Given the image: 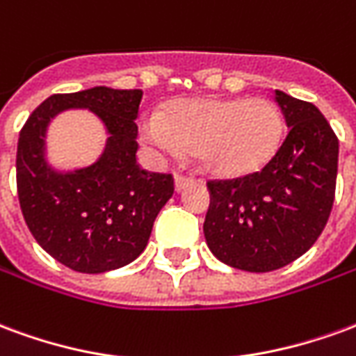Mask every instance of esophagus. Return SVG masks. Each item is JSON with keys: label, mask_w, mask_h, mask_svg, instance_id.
Instances as JSON below:
<instances>
[{"label": "esophagus", "mask_w": 356, "mask_h": 356, "mask_svg": "<svg viewBox=\"0 0 356 356\" xmlns=\"http://www.w3.org/2000/svg\"><path fill=\"white\" fill-rule=\"evenodd\" d=\"M191 185H194V179L185 177V175H177V177H175V191H177V193H183V191L188 188Z\"/></svg>", "instance_id": "obj_1"}]
</instances>
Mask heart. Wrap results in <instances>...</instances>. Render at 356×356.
<instances>
[{
  "mask_svg": "<svg viewBox=\"0 0 356 356\" xmlns=\"http://www.w3.org/2000/svg\"><path fill=\"white\" fill-rule=\"evenodd\" d=\"M282 129L280 110L263 97L183 99L140 120V135L156 154L194 150L202 168L221 179L261 170L280 147Z\"/></svg>",
  "mask_w": 356,
  "mask_h": 356,
  "instance_id": "b5f03b06",
  "label": "heart"
}]
</instances>
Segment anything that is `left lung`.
<instances>
[{
	"mask_svg": "<svg viewBox=\"0 0 356 356\" xmlns=\"http://www.w3.org/2000/svg\"><path fill=\"white\" fill-rule=\"evenodd\" d=\"M288 135L257 173L208 183L204 236L229 267L268 273L296 261L328 221L336 194V133L314 104L275 91Z\"/></svg>",
	"mask_w": 356,
	"mask_h": 356,
	"instance_id": "1",
	"label": "left lung"
}]
</instances>
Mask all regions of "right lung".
<instances>
[{
  "instance_id": "obj_1",
  "label": "right lung",
  "mask_w": 356,
  "mask_h": 356,
  "mask_svg": "<svg viewBox=\"0 0 356 356\" xmlns=\"http://www.w3.org/2000/svg\"><path fill=\"white\" fill-rule=\"evenodd\" d=\"M140 89L104 86L51 95L28 118L17 148V188L22 216L38 244L78 273H106L137 259L152 225L173 196L170 173L137 163ZM89 109L107 133L102 156L76 170H58L47 156L51 119Z\"/></svg>"
}]
</instances>
